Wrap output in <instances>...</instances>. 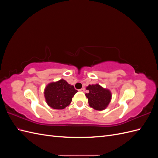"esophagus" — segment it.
I'll use <instances>...</instances> for the list:
<instances>
[{
	"label": "esophagus",
	"instance_id": "obj_1",
	"mask_svg": "<svg viewBox=\"0 0 158 158\" xmlns=\"http://www.w3.org/2000/svg\"><path fill=\"white\" fill-rule=\"evenodd\" d=\"M79 92H84V91H85V88H81V89H80L79 90Z\"/></svg>",
	"mask_w": 158,
	"mask_h": 158
}]
</instances>
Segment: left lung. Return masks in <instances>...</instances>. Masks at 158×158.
Wrapping results in <instances>:
<instances>
[{
	"instance_id": "8db88e82",
	"label": "left lung",
	"mask_w": 158,
	"mask_h": 158,
	"mask_svg": "<svg viewBox=\"0 0 158 158\" xmlns=\"http://www.w3.org/2000/svg\"><path fill=\"white\" fill-rule=\"evenodd\" d=\"M89 93L85 94L88 99L89 106L97 111L106 109L111 100V92L108 89L104 88L99 84H92L86 87Z\"/></svg>"
}]
</instances>
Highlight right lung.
Masks as SVG:
<instances>
[{
    "label": "right lung",
    "instance_id": "right-lung-1",
    "mask_svg": "<svg viewBox=\"0 0 158 158\" xmlns=\"http://www.w3.org/2000/svg\"><path fill=\"white\" fill-rule=\"evenodd\" d=\"M78 91L64 79L51 82L44 89V96L48 106L55 109H63L69 106Z\"/></svg>",
    "mask_w": 158,
    "mask_h": 158
}]
</instances>
